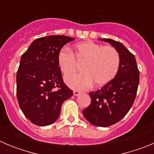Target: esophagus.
<instances>
[{"instance_id": "obj_1", "label": "esophagus", "mask_w": 154, "mask_h": 154, "mask_svg": "<svg viewBox=\"0 0 154 154\" xmlns=\"http://www.w3.org/2000/svg\"><path fill=\"white\" fill-rule=\"evenodd\" d=\"M80 93H81V92H80V91H78V90H75L74 92H73L74 96H79Z\"/></svg>"}]
</instances>
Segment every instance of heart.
<instances>
[{
  "instance_id": "1",
  "label": "heart",
  "mask_w": 154,
  "mask_h": 154,
  "mask_svg": "<svg viewBox=\"0 0 154 154\" xmlns=\"http://www.w3.org/2000/svg\"><path fill=\"white\" fill-rule=\"evenodd\" d=\"M58 67L65 76L75 73L78 63H82L81 74L67 76L65 82L73 89H85L95 83L103 86L117 75L120 65L119 54L112 46L98 44L92 41L79 42L72 51L63 48L57 56Z\"/></svg>"
}]
</instances>
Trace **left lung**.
I'll list each match as a JSON object with an SVG mask.
<instances>
[{
  "label": "left lung",
  "mask_w": 154,
  "mask_h": 154,
  "mask_svg": "<svg viewBox=\"0 0 154 154\" xmlns=\"http://www.w3.org/2000/svg\"><path fill=\"white\" fill-rule=\"evenodd\" d=\"M113 46L119 54L120 65L115 78L100 89L90 92L91 104L82 111L94 126L106 127L119 122L133 106L140 81L135 56L122 43L101 38Z\"/></svg>",
  "instance_id": "8db88e82"
}]
</instances>
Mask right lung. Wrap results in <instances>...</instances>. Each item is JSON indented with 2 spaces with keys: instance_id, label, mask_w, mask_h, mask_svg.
<instances>
[{
  "instance_id": "right-lung-1",
  "label": "right lung",
  "mask_w": 154,
  "mask_h": 154,
  "mask_svg": "<svg viewBox=\"0 0 154 154\" xmlns=\"http://www.w3.org/2000/svg\"><path fill=\"white\" fill-rule=\"evenodd\" d=\"M75 40L64 35H50L34 41L22 55L17 73V97L24 115L38 126L58 119L61 106L73 92L64 83L58 67V51Z\"/></svg>"
}]
</instances>
